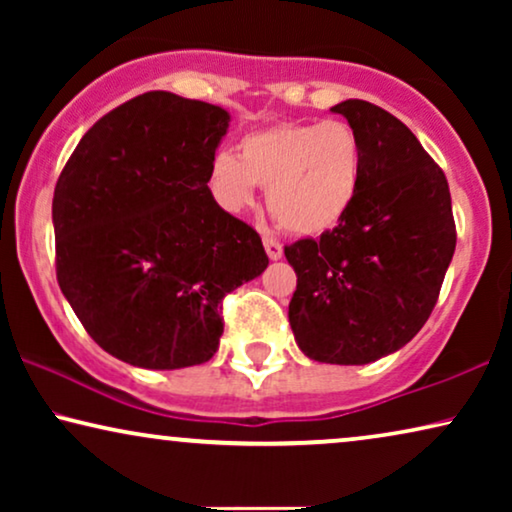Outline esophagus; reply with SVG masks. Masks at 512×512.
I'll use <instances>...</instances> for the list:
<instances>
[{"label": "esophagus", "instance_id": "34e87169", "mask_svg": "<svg viewBox=\"0 0 512 512\" xmlns=\"http://www.w3.org/2000/svg\"><path fill=\"white\" fill-rule=\"evenodd\" d=\"M263 247L270 261H279L284 256V247L277 240H272V237H263Z\"/></svg>", "mask_w": 512, "mask_h": 512}]
</instances>
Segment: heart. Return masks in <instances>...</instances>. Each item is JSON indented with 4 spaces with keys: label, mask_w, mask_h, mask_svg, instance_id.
I'll list each match as a JSON object with an SVG mask.
<instances>
[{
    "label": "heart",
    "mask_w": 512,
    "mask_h": 512,
    "mask_svg": "<svg viewBox=\"0 0 512 512\" xmlns=\"http://www.w3.org/2000/svg\"><path fill=\"white\" fill-rule=\"evenodd\" d=\"M363 144L345 121L277 123L249 132L233 153H216L209 191L230 214L256 205L268 188V209L293 235L319 237L338 228L359 200Z\"/></svg>",
    "instance_id": "heart-1"
}]
</instances>
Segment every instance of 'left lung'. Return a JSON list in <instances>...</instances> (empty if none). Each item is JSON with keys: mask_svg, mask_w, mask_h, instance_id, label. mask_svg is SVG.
Here are the masks:
<instances>
[{"mask_svg": "<svg viewBox=\"0 0 512 512\" xmlns=\"http://www.w3.org/2000/svg\"><path fill=\"white\" fill-rule=\"evenodd\" d=\"M359 132L363 186L347 219L284 247L298 275L289 324L305 356L377 361L415 338L457 247L450 186L408 125L375 104L331 107Z\"/></svg>", "mask_w": 512, "mask_h": 512, "instance_id": "obj_1", "label": "left lung"}]
</instances>
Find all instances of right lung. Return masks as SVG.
<instances>
[{"label": "right lung", "mask_w": 512, "mask_h": 512, "mask_svg": "<svg viewBox=\"0 0 512 512\" xmlns=\"http://www.w3.org/2000/svg\"><path fill=\"white\" fill-rule=\"evenodd\" d=\"M228 111L167 90L102 116L53 193L55 275L90 338L151 370L198 366L221 300L268 268L263 242L207 186Z\"/></svg>", "instance_id": "right-lung-1"}]
</instances>
